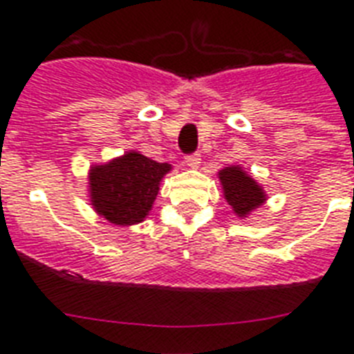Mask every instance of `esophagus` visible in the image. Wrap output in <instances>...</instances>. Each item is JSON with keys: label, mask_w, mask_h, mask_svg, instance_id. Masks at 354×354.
<instances>
[{"label": "esophagus", "mask_w": 354, "mask_h": 354, "mask_svg": "<svg viewBox=\"0 0 354 354\" xmlns=\"http://www.w3.org/2000/svg\"><path fill=\"white\" fill-rule=\"evenodd\" d=\"M186 166H190L192 169H197L201 166V157L199 153H192V155H186V159H185Z\"/></svg>", "instance_id": "34e87169"}]
</instances>
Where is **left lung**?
Segmentation results:
<instances>
[{
    "instance_id": "8db88e82",
    "label": "left lung",
    "mask_w": 354,
    "mask_h": 354,
    "mask_svg": "<svg viewBox=\"0 0 354 354\" xmlns=\"http://www.w3.org/2000/svg\"><path fill=\"white\" fill-rule=\"evenodd\" d=\"M219 183H221L223 195L226 203L232 206V210L239 219H245L265 205L267 194L263 186L256 183L252 175H248L241 166H226L217 171Z\"/></svg>"
}]
</instances>
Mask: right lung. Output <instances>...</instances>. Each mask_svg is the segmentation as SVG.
Instances as JSON below:
<instances>
[{
	"label": "right lung",
	"instance_id": "1",
	"mask_svg": "<svg viewBox=\"0 0 354 354\" xmlns=\"http://www.w3.org/2000/svg\"><path fill=\"white\" fill-rule=\"evenodd\" d=\"M171 164L157 162L140 151H126L109 162L89 168V201L93 210L113 225L131 226L149 216L160 180Z\"/></svg>",
	"mask_w": 354,
	"mask_h": 354
}]
</instances>
